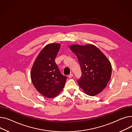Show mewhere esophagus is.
Instances as JSON below:
<instances>
[{"label":"esophagus","instance_id":"34e87169","mask_svg":"<svg viewBox=\"0 0 132 132\" xmlns=\"http://www.w3.org/2000/svg\"><path fill=\"white\" fill-rule=\"evenodd\" d=\"M73 77V74L72 73H70V75H68V77L69 78H72V77Z\"/></svg>","mask_w":132,"mask_h":132}]
</instances>
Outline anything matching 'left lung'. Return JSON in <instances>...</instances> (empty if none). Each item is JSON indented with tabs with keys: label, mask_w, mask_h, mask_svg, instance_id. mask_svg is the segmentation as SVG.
Segmentation results:
<instances>
[{
	"label": "left lung",
	"mask_w": 132,
	"mask_h": 132,
	"mask_svg": "<svg viewBox=\"0 0 132 132\" xmlns=\"http://www.w3.org/2000/svg\"><path fill=\"white\" fill-rule=\"evenodd\" d=\"M70 50L79 63L81 76L77 80L86 94L94 96L101 92L111 76V65L105 56L96 46L92 45H73Z\"/></svg>",
	"instance_id": "1"
}]
</instances>
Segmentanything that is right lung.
I'll return each mask as SVG.
<instances>
[{
  "label": "right lung",
  "mask_w": 132,
  "mask_h": 132,
  "mask_svg": "<svg viewBox=\"0 0 132 132\" xmlns=\"http://www.w3.org/2000/svg\"><path fill=\"white\" fill-rule=\"evenodd\" d=\"M60 48L57 44H48L37 56L31 72V78L36 89L43 96L53 98L63 88L67 77L62 75L55 62Z\"/></svg>",
  "instance_id": "add662e5"
}]
</instances>
